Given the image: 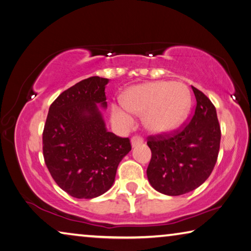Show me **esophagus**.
Segmentation results:
<instances>
[{"instance_id":"obj_1","label":"esophagus","mask_w":251,"mask_h":251,"mask_svg":"<svg viewBox=\"0 0 251 251\" xmlns=\"http://www.w3.org/2000/svg\"><path fill=\"white\" fill-rule=\"evenodd\" d=\"M142 143H143V139L141 137H133L131 139V146H132V148L138 147Z\"/></svg>"}]
</instances>
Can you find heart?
I'll return each instance as SVG.
<instances>
[{
    "instance_id": "b5f03b06",
    "label": "heart",
    "mask_w": 251,
    "mask_h": 251,
    "mask_svg": "<svg viewBox=\"0 0 251 251\" xmlns=\"http://www.w3.org/2000/svg\"><path fill=\"white\" fill-rule=\"evenodd\" d=\"M122 105H112L111 119L121 128H130L133 117L142 116L143 125L153 133L170 132L181 125L191 107V94L181 82L152 81L129 88L121 97Z\"/></svg>"
}]
</instances>
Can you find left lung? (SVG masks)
Here are the masks:
<instances>
[{
  "mask_svg": "<svg viewBox=\"0 0 251 251\" xmlns=\"http://www.w3.org/2000/svg\"><path fill=\"white\" fill-rule=\"evenodd\" d=\"M192 89L196 108L185 128L148 140L152 152L148 179L154 190L169 196L201 186L212 173L219 152L222 133L216 109L203 92L193 86Z\"/></svg>",
  "mask_w": 251,
  "mask_h": 251,
  "instance_id": "obj_1",
  "label": "left lung"
}]
</instances>
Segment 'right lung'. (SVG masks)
<instances>
[{"label": "right lung", "mask_w": 251, "mask_h": 251, "mask_svg": "<svg viewBox=\"0 0 251 251\" xmlns=\"http://www.w3.org/2000/svg\"><path fill=\"white\" fill-rule=\"evenodd\" d=\"M107 78L90 77L57 97L47 114L43 154L61 190L95 199L113 185L118 165L131 151L129 138L109 132L99 107L107 108Z\"/></svg>", "instance_id": "obj_1"}]
</instances>
